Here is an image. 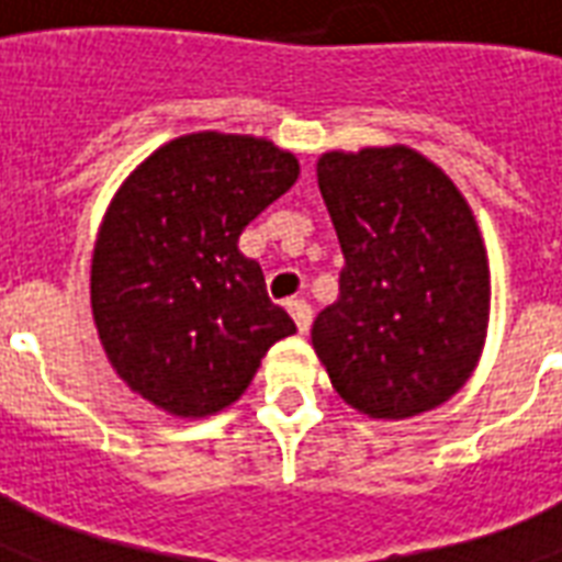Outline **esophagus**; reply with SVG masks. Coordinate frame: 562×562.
I'll use <instances>...</instances> for the list:
<instances>
[{
    "label": "esophagus",
    "instance_id": "esophagus-1",
    "mask_svg": "<svg viewBox=\"0 0 562 562\" xmlns=\"http://www.w3.org/2000/svg\"><path fill=\"white\" fill-rule=\"evenodd\" d=\"M285 310H289V315H292L294 324H297V334H306L310 324H313V306L306 301H289L285 303Z\"/></svg>",
    "mask_w": 562,
    "mask_h": 562
}]
</instances>
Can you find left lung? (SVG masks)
Wrapping results in <instances>:
<instances>
[{"mask_svg":"<svg viewBox=\"0 0 562 562\" xmlns=\"http://www.w3.org/2000/svg\"><path fill=\"white\" fill-rule=\"evenodd\" d=\"M318 190L345 268L313 348L345 405L408 419L456 396L480 363L492 277L452 178L408 145L324 151Z\"/></svg>","mask_w":562,"mask_h":562,"instance_id":"left-lung-1","label":"left lung"}]
</instances>
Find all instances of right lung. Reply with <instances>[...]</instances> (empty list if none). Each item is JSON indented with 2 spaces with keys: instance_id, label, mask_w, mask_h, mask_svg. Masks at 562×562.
<instances>
[{
  "instance_id": "1",
  "label": "right lung",
  "mask_w": 562,
  "mask_h": 562,
  "mask_svg": "<svg viewBox=\"0 0 562 562\" xmlns=\"http://www.w3.org/2000/svg\"><path fill=\"white\" fill-rule=\"evenodd\" d=\"M301 176L261 136L199 131L148 154L115 190L91 256V315L115 375L154 408L202 419L244 396L294 334L240 232Z\"/></svg>"
}]
</instances>
